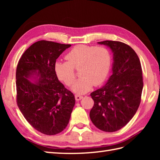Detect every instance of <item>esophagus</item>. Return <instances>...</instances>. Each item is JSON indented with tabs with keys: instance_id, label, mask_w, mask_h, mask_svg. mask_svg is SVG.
<instances>
[{
	"instance_id": "34e87169",
	"label": "esophagus",
	"mask_w": 160,
	"mask_h": 160,
	"mask_svg": "<svg viewBox=\"0 0 160 160\" xmlns=\"http://www.w3.org/2000/svg\"><path fill=\"white\" fill-rule=\"evenodd\" d=\"M83 98L82 96H81V95H79V94H76L75 95V98H76V101H79L82 98Z\"/></svg>"
}]
</instances>
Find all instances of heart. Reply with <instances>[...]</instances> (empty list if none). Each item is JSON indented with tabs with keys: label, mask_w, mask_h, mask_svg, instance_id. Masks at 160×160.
Wrapping results in <instances>:
<instances>
[{
	"label": "heart",
	"mask_w": 160,
	"mask_h": 160,
	"mask_svg": "<svg viewBox=\"0 0 160 160\" xmlns=\"http://www.w3.org/2000/svg\"><path fill=\"white\" fill-rule=\"evenodd\" d=\"M67 62H57V76L66 85L71 86L76 78L74 69H78L80 78L75 82L72 90L77 93L89 91L93 85L102 83L109 72L111 56L106 47L79 45L65 56Z\"/></svg>",
	"instance_id": "1"
}]
</instances>
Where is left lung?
Segmentation results:
<instances>
[{"label": "left lung", "instance_id": "left-lung-1", "mask_svg": "<svg viewBox=\"0 0 160 160\" xmlns=\"http://www.w3.org/2000/svg\"><path fill=\"white\" fill-rule=\"evenodd\" d=\"M98 43L113 53V74L104 86L91 93L94 105L89 115L98 128L115 132L131 120L140 106L143 89L141 63L127 44L113 40Z\"/></svg>", "mask_w": 160, "mask_h": 160}]
</instances>
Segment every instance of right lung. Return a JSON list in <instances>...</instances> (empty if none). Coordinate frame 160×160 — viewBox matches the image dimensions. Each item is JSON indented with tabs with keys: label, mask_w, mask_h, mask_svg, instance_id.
<instances>
[{
	"label": "right lung",
	"mask_w": 160,
	"mask_h": 160,
	"mask_svg": "<svg viewBox=\"0 0 160 160\" xmlns=\"http://www.w3.org/2000/svg\"><path fill=\"white\" fill-rule=\"evenodd\" d=\"M71 46L40 40L24 52L17 65V105L26 120L45 135L58 134L67 127L76 102L55 71L57 58ZM33 75L38 78L35 83L29 80Z\"/></svg>",
	"instance_id": "obj_1"
}]
</instances>
